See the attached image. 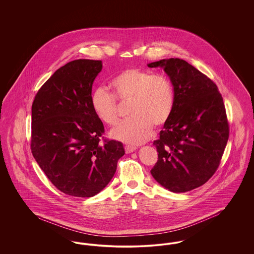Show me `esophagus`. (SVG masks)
Masks as SVG:
<instances>
[{
  "instance_id": "esophagus-1",
  "label": "esophagus",
  "mask_w": 254,
  "mask_h": 254,
  "mask_svg": "<svg viewBox=\"0 0 254 254\" xmlns=\"http://www.w3.org/2000/svg\"><path fill=\"white\" fill-rule=\"evenodd\" d=\"M137 149L136 146L134 145H127L125 146V150H126V153H131L133 151H135Z\"/></svg>"
}]
</instances>
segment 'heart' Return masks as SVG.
I'll use <instances>...</instances> for the list:
<instances>
[{
  "label": "heart",
  "mask_w": 254,
  "mask_h": 254,
  "mask_svg": "<svg viewBox=\"0 0 254 254\" xmlns=\"http://www.w3.org/2000/svg\"><path fill=\"white\" fill-rule=\"evenodd\" d=\"M113 93L103 86L91 94V106L97 117L109 127L118 125L120 115L116 97L129 103L132 116L111 131L114 139L129 144H141L149 139L153 126L160 127L169 121L175 105L171 80L165 74L130 67L117 73L110 81Z\"/></svg>",
  "instance_id": "heart-1"
}]
</instances>
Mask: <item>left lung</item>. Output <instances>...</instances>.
I'll list each match as a JSON object with an SVG mask.
<instances>
[{
  "label": "left lung",
  "mask_w": 254,
  "mask_h": 254,
  "mask_svg": "<svg viewBox=\"0 0 254 254\" xmlns=\"http://www.w3.org/2000/svg\"><path fill=\"white\" fill-rule=\"evenodd\" d=\"M147 65L162 66L175 92L172 114L153 142L158 161L150 173L172 192L192 190L215 173L229 140L223 97L213 81L185 60L170 58Z\"/></svg>",
  "instance_id": "8db88e82"
}]
</instances>
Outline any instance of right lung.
<instances>
[{
    "label": "right lung",
    "instance_id": "1",
    "mask_svg": "<svg viewBox=\"0 0 254 254\" xmlns=\"http://www.w3.org/2000/svg\"><path fill=\"white\" fill-rule=\"evenodd\" d=\"M102 61L79 59L57 69L38 90L31 109V152L54 187L75 197L104 190L125 154L106 139L91 106L92 84Z\"/></svg>",
    "mask_w": 254,
    "mask_h": 254
}]
</instances>
